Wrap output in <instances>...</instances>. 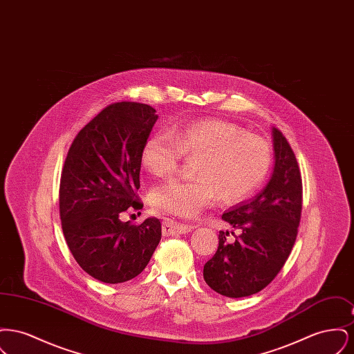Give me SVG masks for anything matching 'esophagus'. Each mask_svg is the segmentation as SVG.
I'll return each instance as SVG.
<instances>
[{
    "instance_id": "34e87169",
    "label": "esophagus",
    "mask_w": 354,
    "mask_h": 354,
    "mask_svg": "<svg viewBox=\"0 0 354 354\" xmlns=\"http://www.w3.org/2000/svg\"><path fill=\"white\" fill-rule=\"evenodd\" d=\"M163 235H179V234H187L189 231L194 230L192 225L188 224H183V223H176L172 219L163 220Z\"/></svg>"
}]
</instances>
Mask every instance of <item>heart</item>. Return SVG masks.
<instances>
[{"mask_svg": "<svg viewBox=\"0 0 354 354\" xmlns=\"http://www.w3.org/2000/svg\"><path fill=\"white\" fill-rule=\"evenodd\" d=\"M183 156L196 158L192 179H172L152 191V205L178 218H194L219 198L237 204L251 198L272 166L270 145L220 119H202L174 126L169 135L150 136L140 151L143 169L165 178Z\"/></svg>", "mask_w": 354, "mask_h": 354, "instance_id": "obj_1", "label": "heart"}]
</instances>
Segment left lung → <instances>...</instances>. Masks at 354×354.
Returning a JSON list of instances; mask_svg holds the SVG:
<instances>
[{
  "label": "left lung",
  "mask_w": 354,
  "mask_h": 354,
  "mask_svg": "<svg viewBox=\"0 0 354 354\" xmlns=\"http://www.w3.org/2000/svg\"><path fill=\"white\" fill-rule=\"evenodd\" d=\"M274 167L268 185L221 219L234 231L219 232L218 251L204 264L205 283L227 297L251 296L270 284L286 264L301 219L303 180L286 136L272 130Z\"/></svg>",
  "instance_id": "8db88e82"
}]
</instances>
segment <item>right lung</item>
I'll return each mask as SVG.
<instances>
[{"label":"right lung","mask_w":354,"mask_h":354,"mask_svg":"<svg viewBox=\"0 0 354 354\" xmlns=\"http://www.w3.org/2000/svg\"><path fill=\"white\" fill-rule=\"evenodd\" d=\"M158 119L138 102L104 107L74 138L59 183V216L68 250L80 267L107 284L134 279L162 237L156 218L123 223L120 214L142 209L140 151Z\"/></svg>","instance_id":"add662e5"}]
</instances>
